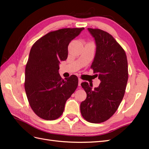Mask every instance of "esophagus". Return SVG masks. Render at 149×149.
Returning <instances> with one entry per match:
<instances>
[{
	"instance_id": "34e87169",
	"label": "esophagus",
	"mask_w": 149,
	"mask_h": 149,
	"mask_svg": "<svg viewBox=\"0 0 149 149\" xmlns=\"http://www.w3.org/2000/svg\"><path fill=\"white\" fill-rule=\"evenodd\" d=\"M82 82H83V80L82 79H79V84H78V85L79 86H81V83Z\"/></svg>"
}]
</instances>
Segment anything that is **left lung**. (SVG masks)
Instances as JSON below:
<instances>
[{"label": "left lung", "mask_w": 149, "mask_h": 149, "mask_svg": "<svg viewBox=\"0 0 149 149\" xmlns=\"http://www.w3.org/2000/svg\"><path fill=\"white\" fill-rule=\"evenodd\" d=\"M88 29L97 46L91 68L101 82L94 89L86 82L81 83L87 97L80 109L86 121L98 123L108 120L118 108L128 81V65L125 50L110 34L99 29Z\"/></svg>", "instance_id": "obj_1"}]
</instances>
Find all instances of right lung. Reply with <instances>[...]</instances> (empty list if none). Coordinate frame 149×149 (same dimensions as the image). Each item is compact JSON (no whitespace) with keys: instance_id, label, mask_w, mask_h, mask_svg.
<instances>
[{"instance_id":"right-lung-1","label":"right lung","mask_w":149,"mask_h":149,"mask_svg":"<svg viewBox=\"0 0 149 149\" xmlns=\"http://www.w3.org/2000/svg\"><path fill=\"white\" fill-rule=\"evenodd\" d=\"M84 27L50 31L33 44L25 70L24 87L29 105L40 118L54 120L78 86L75 75L63 79L59 64L68 57V46Z\"/></svg>"}]
</instances>
